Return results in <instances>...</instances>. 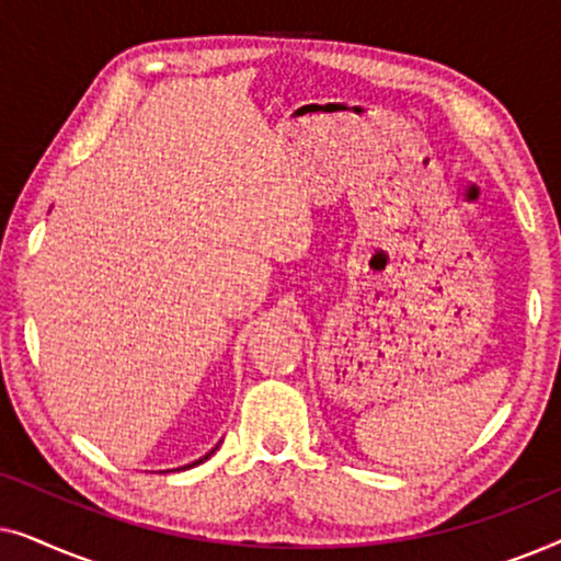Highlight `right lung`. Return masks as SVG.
I'll return each mask as SVG.
<instances>
[{
  "instance_id": "1",
  "label": "right lung",
  "mask_w": 561,
  "mask_h": 561,
  "mask_svg": "<svg viewBox=\"0 0 561 561\" xmlns=\"http://www.w3.org/2000/svg\"><path fill=\"white\" fill-rule=\"evenodd\" d=\"M217 447H219V444H217ZM217 447H214V449H217ZM214 449H211V451H209V455H204V457H202V459H196V462H194V465H202V462H204V459H209V457H211V455H214ZM194 465H188V467H194ZM183 470H186V467H183Z\"/></svg>"
}]
</instances>
